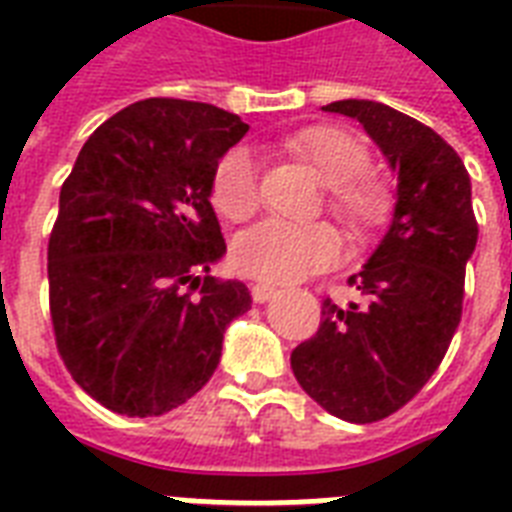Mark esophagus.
I'll return each instance as SVG.
<instances>
[{"label":"esophagus","mask_w":512,"mask_h":512,"mask_svg":"<svg viewBox=\"0 0 512 512\" xmlns=\"http://www.w3.org/2000/svg\"><path fill=\"white\" fill-rule=\"evenodd\" d=\"M273 295H276V287H271V284H255L252 287V300L255 303H268Z\"/></svg>","instance_id":"obj_1"}]
</instances>
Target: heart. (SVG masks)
Instances as JSON below:
<instances>
[{
    "label": "heart",
    "mask_w": 512,
    "mask_h": 512,
    "mask_svg": "<svg viewBox=\"0 0 512 512\" xmlns=\"http://www.w3.org/2000/svg\"><path fill=\"white\" fill-rule=\"evenodd\" d=\"M287 148L311 164L329 185V209L348 225L364 233L382 223L388 196L380 183L366 177L369 154L350 132L340 127H308L289 135ZM212 204L228 220H247L260 207L257 164L247 148H231L212 172ZM233 257L241 271L260 281H297L324 271L340 257V236L324 223L295 225L265 220L236 239Z\"/></svg>",
    "instance_id": "b5f03b06"
}]
</instances>
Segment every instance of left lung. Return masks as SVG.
<instances>
[{"mask_svg":"<svg viewBox=\"0 0 512 512\" xmlns=\"http://www.w3.org/2000/svg\"><path fill=\"white\" fill-rule=\"evenodd\" d=\"M398 177L396 207L364 268L358 303L324 300V321L292 350L300 388L340 420H385L436 372L462 316L465 265L478 241L465 164L438 132L374 100H337Z\"/></svg>","mask_w":512,"mask_h":512,"instance_id":"left-lung-1","label":"left lung"}]
</instances>
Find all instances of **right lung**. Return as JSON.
<instances>
[{"instance_id": "obj_1", "label": "right lung", "mask_w": 512, "mask_h": 512, "mask_svg": "<svg viewBox=\"0 0 512 512\" xmlns=\"http://www.w3.org/2000/svg\"><path fill=\"white\" fill-rule=\"evenodd\" d=\"M247 130L209 103L140 100L92 132L60 188L52 329L76 385L111 412L159 417L196 396L252 308L241 281L209 276L225 255L212 172Z\"/></svg>"}]
</instances>
